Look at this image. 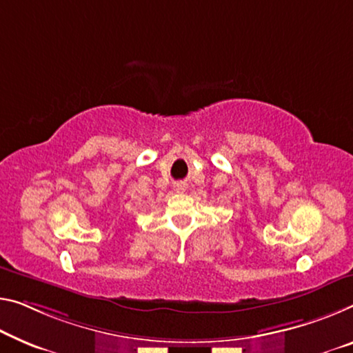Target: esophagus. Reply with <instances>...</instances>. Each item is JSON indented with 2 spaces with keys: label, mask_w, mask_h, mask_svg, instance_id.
<instances>
[{
  "label": "esophagus",
  "mask_w": 353,
  "mask_h": 353,
  "mask_svg": "<svg viewBox=\"0 0 353 353\" xmlns=\"http://www.w3.org/2000/svg\"><path fill=\"white\" fill-rule=\"evenodd\" d=\"M173 189H175V192H184V191H186V184H184V183H176L175 186H173Z\"/></svg>",
  "instance_id": "obj_1"
}]
</instances>
